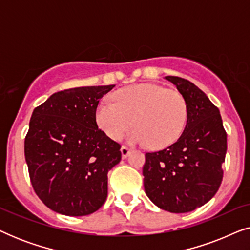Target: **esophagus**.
I'll use <instances>...</instances> for the list:
<instances>
[{"mask_svg":"<svg viewBox=\"0 0 250 250\" xmlns=\"http://www.w3.org/2000/svg\"><path fill=\"white\" fill-rule=\"evenodd\" d=\"M121 151H122V157H123V158H124V159L127 158L129 153H131V150H129V149L127 148V146H122Z\"/></svg>","mask_w":250,"mask_h":250,"instance_id":"esophagus-1","label":"esophagus"}]
</instances>
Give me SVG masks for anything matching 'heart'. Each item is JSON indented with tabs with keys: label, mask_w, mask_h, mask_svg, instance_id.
Segmentation results:
<instances>
[{
	"label": "heart",
	"mask_w": 250,
	"mask_h": 250,
	"mask_svg": "<svg viewBox=\"0 0 250 250\" xmlns=\"http://www.w3.org/2000/svg\"><path fill=\"white\" fill-rule=\"evenodd\" d=\"M188 104L179 91L158 84L142 83L122 88L114 99H104L97 108V122L112 140H119L133 126L127 141L165 148L186 128Z\"/></svg>",
	"instance_id": "obj_1"
}]
</instances>
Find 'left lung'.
Instances as JSON below:
<instances>
[{
    "mask_svg": "<svg viewBox=\"0 0 250 250\" xmlns=\"http://www.w3.org/2000/svg\"><path fill=\"white\" fill-rule=\"evenodd\" d=\"M165 80L186 99L188 121L175 143L146 153L143 184L146 196L160 209L188 213L208 203L221 186L227 133L218 108L199 87L181 77Z\"/></svg>",
    "mask_w": 250,
    "mask_h": 250,
    "instance_id": "8db88e82",
    "label": "left lung"
}]
</instances>
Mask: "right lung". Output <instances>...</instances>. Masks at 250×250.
Wrapping results in <instances>:
<instances>
[{
  "label": "right lung",
  "instance_id": "right-lung-1",
  "mask_svg": "<svg viewBox=\"0 0 250 250\" xmlns=\"http://www.w3.org/2000/svg\"><path fill=\"white\" fill-rule=\"evenodd\" d=\"M115 85L57 92L34 109L25 139L32 186L43 204L67 216L97 211L108 194V172L121 146L98 127L100 99Z\"/></svg>",
  "mask_w": 250,
  "mask_h": 250
}]
</instances>
